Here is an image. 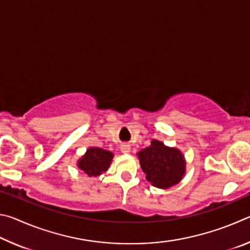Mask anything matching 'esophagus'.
I'll return each instance as SVG.
<instances>
[{"label": "esophagus", "mask_w": 250, "mask_h": 250, "mask_svg": "<svg viewBox=\"0 0 250 250\" xmlns=\"http://www.w3.org/2000/svg\"><path fill=\"white\" fill-rule=\"evenodd\" d=\"M120 150H121L122 153L126 154V153H129V152H130L131 147H130V146H129V145H122V146H120Z\"/></svg>", "instance_id": "34e87169"}]
</instances>
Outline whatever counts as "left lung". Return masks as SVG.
Returning a JSON list of instances; mask_svg holds the SVG:
<instances>
[{"label": "left lung", "instance_id": "1", "mask_svg": "<svg viewBox=\"0 0 250 250\" xmlns=\"http://www.w3.org/2000/svg\"><path fill=\"white\" fill-rule=\"evenodd\" d=\"M138 159L146 179L158 188L167 189L179 184L186 172V161L182 152L159 140L139 151Z\"/></svg>", "mask_w": 250, "mask_h": 250}]
</instances>
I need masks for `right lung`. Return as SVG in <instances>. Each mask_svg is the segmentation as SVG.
Instances as JSON below:
<instances>
[{"mask_svg":"<svg viewBox=\"0 0 250 250\" xmlns=\"http://www.w3.org/2000/svg\"><path fill=\"white\" fill-rule=\"evenodd\" d=\"M113 153L101 147H88L82 158L77 161V167L80 171L90 177H97L103 174L110 167Z\"/></svg>","mask_w":250,"mask_h":250,"instance_id":"add662e5","label":"right lung"}]
</instances>
